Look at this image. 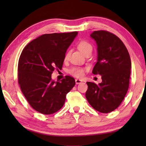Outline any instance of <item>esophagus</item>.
<instances>
[{"label":"esophagus","mask_w":146,"mask_h":146,"mask_svg":"<svg viewBox=\"0 0 146 146\" xmlns=\"http://www.w3.org/2000/svg\"><path fill=\"white\" fill-rule=\"evenodd\" d=\"M75 82H76V84H80V83H81L82 82V80H80V79H76L75 80Z\"/></svg>","instance_id":"34e87169"}]
</instances>
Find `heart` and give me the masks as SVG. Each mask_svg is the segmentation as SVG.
<instances>
[{"mask_svg":"<svg viewBox=\"0 0 146 146\" xmlns=\"http://www.w3.org/2000/svg\"><path fill=\"white\" fill-rule=\"evenodd\" d=\"M77 47L79 49V50L81 51L82 53L85 54L86 52H87L90 49H92V46L88 42L86 41H84V40H82V41H80L78 42L77 44ZM69 52H67L66 54L64 56V60H68V57H69ZM69 73L73 76L76 77H78V78H82L83 76L85 74V68H83L81 67H77L75 66L71 68V69L69 70Z\"/></svg>","mask_w":146,"mask_h":146,"instance_id":"obj_1","label":"heart"}]
</instances>
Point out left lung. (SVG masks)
<instances>
[{"label":"left lung","mask_w":146,"mask_h":146,"mask_svg":"<svg viewBox=\"0 0 146 146\" xmlns=\"http://www.w3.org/2000/svg\"><path fill=\"white\" fill-rule=\"evenodd\" d=\"M90 37L97 45V62L94 75L102 76L98 85L87 82L86 98L91 106L100 112L109 113L122 103L127 92L131 60L123 42L106 31H96Z\"/></svg>","instance_id":"obj_1"}]
</instances>
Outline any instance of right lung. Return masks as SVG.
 <instances>
[{"label": "right lung", "instance_id": "1", "mask_svg": "<svg viewBox=\"0 0 146 146\" xmlns=\"http://www.w3.org/2000/svg\"><path fill=\"white\" fill-rule=\"evenodd\" d=\"M78 32L45 34L33 40L21 52L18 63V83L34 109L52 114L63 106L66 94L75 85L72 77L60 82L51 78L52 71L63 66L67 49Z\"/></svg>", "mask_w": 146, "mask_h": 146}]
</instances>
